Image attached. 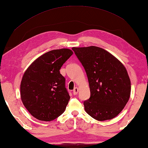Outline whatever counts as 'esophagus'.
<instances>
[{
  "mask_svg": "<svg viewBox=\"0 0 148 148\" xmlns=\"http://www.w3.org/2000/svg\"><path fill=\"white\" fill-rule=\"evenodd\" d=\"M78 92H79V89H78V88L75 87V88L74 89H73V95H77Z\"/></svg>",
  "mask_w": 148,
  "mask_h": 148,
  "instance_id": "34e87169",
  "label": "esophagus"
}]
</instances>
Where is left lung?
Returning a JSON list of instances; mask_svg holds the SVG:
<instances>
[{
    "mask_svg": "<svg viewBox=\"0 0 148 148\" xmlns=\"http://www.w3.org/2000/svg\"><path fill=\"white\" fill-rule=\"evenodd\" d=\"M87 75L90 97L84 102L86 113L99 121L115 118L130 95V80L122 62L101 47H73Z\"/></svg>",
    "mask_w": 148,
    "mask_h": 148,
    "instance_id": "8db88e82",
    "label": "left lung"
}]
</instances>
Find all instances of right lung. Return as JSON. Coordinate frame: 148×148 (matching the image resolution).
I'll return each instance as SVG.
<instances>
[{
  "instance_id": "obj_1",
  "label": "right lung",
  "mask_w": 148,
  "mask_h": 148,
  "mask_svg": "<svg viewBox=\"0 0 148 148\" xmlns=\"http://www.w3.org/2000/svg\"><path fill=\"white\" fill-rule=\"evenodd\" d=\"M73 53L65 48L49 51L36 59L25 71L20 85L21 99L38 120H53L64 112L70 96L60 69Z\"/></svg>"
}]
</instances>
